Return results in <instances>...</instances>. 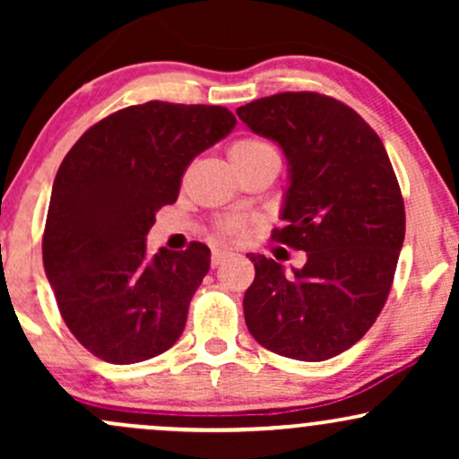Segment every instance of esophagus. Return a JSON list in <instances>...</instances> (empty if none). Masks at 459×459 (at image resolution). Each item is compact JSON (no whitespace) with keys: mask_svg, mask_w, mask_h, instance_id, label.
Listing matches in <instances>:
<instances>
[{"mask_svg":"<svg viewBox=\"0 0 459 459\" xmlns=\"http://www.w3.org/2000/svg\"><path fill=\"white\" fill-rule=\"evenodd\" d=\"M230 256H233V252H230V250H220V247H218V250L212 252V265L213 267L222 265V263L229 261Z\"/></svg>","mask_w":459,"mask_h":459,"instance_id":"esophagus-1","label":"esophagus"}]
</instances>
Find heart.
<instances>
[{
    "instance_id": "heart-1",
    "label": "heart",
    "mask_w": 459,
    "mask_h": 459,
    "mask_svg": "<svg viewBox=\"0 0 459 459\" xmlns=\"http://www.w3.org/2000/svg\"><path fill=\"white\" fill-rule=\"evenodd\" d=\"M230 160H244V157H255L263 155V152H276L267 142L261 140H239L230 146ZM244 230V220L241 218H230L222 222V233L226 235H239Z\"/></svg>"
}]
</instances>
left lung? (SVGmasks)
Masks as SVG:
<instances>
[{"label":"left lung","mask_w":459,"mask_h":459,"mask_svg":"<svg viewBox=\"0 0 459 459\" xmlns=\"http://www.w3.org/2000/svg\"><path fill=\"white\" fill-rule=\"evenodd\" d=\"M287 160L276 241L307 252L291 273L263 255L244 296L256 343L319 362L358 343L391 291L405 237L403 198L382 140L354 109L317 92H282L237 108Z\"/></svg>","instance_id":"left-lung-1"}]
</instances>
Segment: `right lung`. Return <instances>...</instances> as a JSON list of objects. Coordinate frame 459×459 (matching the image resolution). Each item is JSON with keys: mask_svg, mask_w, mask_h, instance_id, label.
I'll return each mask as SVG.
<instances>
[{"mask_svg": "<svg viewBox=\"0 0 459 459\" xmlns=\"http://www.w3.org/2000/svg\"><path fill=\"white\" fill-rule=\"evenodd\" d=\"M235 125L220 105H131L88 129L57 168L45 273L68 330L101 360H149L183 334L212 250L194 241L149 255L146 235L189 161Z\"/></svg>", "mask_w": 459, "mask_h": 459, "instance_id": "add662e5", "label": "right lung"}]
</instances>
